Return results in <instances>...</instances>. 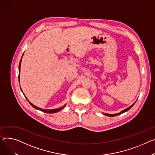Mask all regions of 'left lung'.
I'll return each instance as SVG.
<instances>
[{"instance_id":"obj_1","label":"left lung","mask_w":155,"mask_h":155,"mask_svg":"<svg viewBox=\"0 0 155 155\" xmlns=\"http://www.w3.org/2000/svg\"><path fill=\"white\" fill-rule=\"evenodd\" d=\"M135 101V102H136ZM135 102L134 103V104H133V105H131L130 107H129L128 108H126V109H125V110H123V111H121V112H120V113H116V114H108V113H104V115H107V116H109V117H115V116H117V115H120V114H122V113H125V112H126V111H128L134 105H135Z\"/></svg>"}]
</instances>
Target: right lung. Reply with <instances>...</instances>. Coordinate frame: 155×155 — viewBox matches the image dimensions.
Segmentation results:
<instances>
[{
    "label": "right lung",
    "mask_w": 155,
    "mask_h": 155,
    "mask_svg": "<svg viewBox=\"0 0 155 155\" xmlns=\"http://www.w3.org/2000/svg\"><path fill=\"white\" fill-rule=\"evenodd\" d=\"M22 57H23V55H22ZM21 61H22V58H21V60H20V61L19 66H18V71H19V74H18V80H19V79H20V65H21ZM21 91H22V89H21ZM22 92H23V91H22ZM23 94H24V93H23ZM25 97L26 98L27 100L29 102V104H30V105L32 106V107H33L34 108H35V109H37V110H40V111H42L45 112V113H54L58 112V111H60L61 110H62V109L65 107V105H64V106H63L62 107L59 108H57V109H51V110H48V109H42V108H38V107H37L35 106L34 105H33V104H32V103L29 101V100L27 99V98L25 96Z\"/></svg>",
    "instance_id": "right-lung-1"
}]
</instances>
